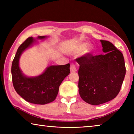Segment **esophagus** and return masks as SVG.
Listing matches in <instances>:
<instances>
[{"instance_id": "obj_1", "label": "esophagus", "mask_w": 134, "mask_h": 134, "mask_svg": "<svg viewBox=\"0 0 134 134\" xmlns=\"http://www.w3.org/2000/svg\"><path fill=\"white\" fill-rule=\"evenodd\" d=\"M76 71H77V69L76 68V66L74 65V64H71V65H70V71L72 72H76Z\"/></svg>"}]
</instances>
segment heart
Returning a JSON list of instances; mask_svg holds the SVG:
<instances>
[{
	"instance_id": "obj_1",
	"label": "heart",
	"mask_w": 134,
	"mask_h": 134,
	"mask_svg": "<svg viewBox=\"0 0 134 134\" xmlns=\"http://www.w3.org/2000/svg\"><path fill=\"white\" fill-rule=\"evenodd\" d=\"M86 50L87 53H90L92 50V47L91 45H89V42H81L76 45L72 50V53L75 54H81Z\"/></svg>"
}]
</instances>
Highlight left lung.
<instances>
[{
    "label": "left lung",
    "instance_id": "1",
    "mask_svg": "<svg viewBox=\"0 0 134 134\" xmlns=\"http://www.w3.org/2000/svg\"><path fill=\"white\" fill-rule=\"evenodd\" d=\"M105 54H87L76 59L79 92L86 103L98 105L116 97L121 90L126 69L123 54L112 43L100 40Z\"/></svg>",
    "mask_w": 134,
    "mask_h": 134
}]
</instances>
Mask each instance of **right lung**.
<instances>
[{
	"instance_id": "right-lung-1",
	"label": "right lung",
	"mask_w": 134,
	"mask_h": 134,
	"mask_svg": "<svg viewBox=\"0 0 134 134\" xmlns=\"http://www.w3.org/2000/svg\"><path fill=\"white\" fill-rule=\"evenodd\" d=\"M48 37L38 36L37 39L29 37L20 45L12 64V82L16 92L29 103L45 105L53 102L57 96L59 87L70 74V64L49 65L37 76H26L19 67L22 54L37 43L36 40H44Z\"/></svg>"
}]
</instances>
